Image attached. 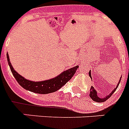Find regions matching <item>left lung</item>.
Listing matches in <instances>:
<instances>
[{
	"mask_svg": "<svg viewBox=\"0 0 129 129\" xmlns=\"http://www.w3.org/2000/svg\"><path fill=\"white\" fill-rule=\"evenodd\" d=\"M89 76L91 78V72H90V71L89 72ZM120 80H121V78L120 79ZM120 81H119V82L118 83V84H117V86H116V88L114 89L113 91H112L111 93H110L109 95H108L107 96H106L105 98H99L98 96H97V93H96V90H94V88L93 86H92L91 87V88H90V98H92V100H94V101H95V102H105V101H106V100H108V98H110V96H112V94L114 93V92H115V90L117 89V88H118V85H119V84H120Z\"/></svg>",
	"mask_w": 129,
	"mask_h": 129,
	"instance_id": "8db88e82",
	"label": "left lung"
}]
</instances>
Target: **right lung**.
<instances>
[{
  "instance_id": "right-lung-1",
  "label": "right lung",
  "mask_w": 129,
  "mask_h": 129,
  "mask_svg": "<svg viewBox=\"0 0 129 129\" xmlns=\"http://www.w3.org/2000/svg\"><path fill=\"white\" fill-rule=\"evenodd\" d=\"M7 57L11 72L16 79V80L17 81V82L23 88L37 94H49V93L55 92L59 89H60L63 85L66 84L70 80H71L79 67L78 66H76L68 70L65 71L60 75L55 77V78L42 81V82H33L24 78L14 70L9 60L8 53H7Z\"/></svg>"
}]
</instances>
